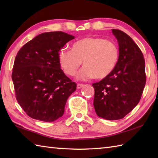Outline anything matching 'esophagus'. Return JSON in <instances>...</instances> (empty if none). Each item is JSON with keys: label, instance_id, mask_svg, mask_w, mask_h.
Masks as SVG:
<instances>
[{"label": "esophagus", "instance_id": "34e87169", "mask_svg": "<svg viewBox=\"0 0 158 158\" xmlns=\"http://www.w3.org/2000/svg\"><path fill=\"white\" fill-rule=\"evenodd\" d=\"M84 87V85L83 84H80V83H78V84L77 85V89H81L82 88H83Z\"/></svg>", "mask_w": 158, "mask_h": 158}]
</instances>
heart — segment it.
<instances>
[{
	"label": "heart",
	"instance_id": "heart-1",
	"mask_svg": "<svg viewBox=\"0 0 158 158\" xmlns=\"http://www.w3.org/2000/svg\"><path fill=\"white\" fill-rule=\"evenodd\" d=\"M119 49L115 43L99 37H85L73 43L71 49H62L58 60L64 71L75 75L82 62L85 67L77 75L79 80L94 77L102 79L111 73L117 64Z\"/></svg>",
	"mask_w": 158,
	"mask_h": 158
}]
</instances>
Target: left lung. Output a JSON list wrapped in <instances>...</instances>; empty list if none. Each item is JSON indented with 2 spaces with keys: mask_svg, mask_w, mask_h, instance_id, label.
Instances as JSON below:
<instances>
[{
  "mask_svg": "<svg viewBox=\"0 0 158 158\" xmlns=\"http://www.w3.org/2000/svg\"><path fill=\"white\" fill-rule=\"evenodd\" d=\"M119 45V58L113 71L93 83L94 106L97 115L106 120L123 118L138 105L146 83L142 52L125 32L112 29Z\"/></svg>",
  "mask_w": 158,
  "mask_h": 158,
  "instance_id": "left-lung-1",
  "label": "left lung"
}]
</instances>
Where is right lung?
<instances>
[{"mask_svg": "<svg viewBox=\"0 0 158 158\" xmlns=\"http://www.w3.org/2000/svg\"><path fill=\"white\" fill-rule=\"evenodd\" d=\"M73 39L61 31L44 32L17 54L12 73L16 99L32 119L51 122L61 117L67 99L76 90L58 60L60 49Z\"/></svg>", "mask_w": 158, "mask_h": 158, "instance_id": "right-lung-1", "label": "right lung"}]
</instances>
